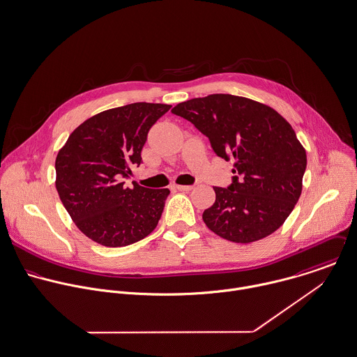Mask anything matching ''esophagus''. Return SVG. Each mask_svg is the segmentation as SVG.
<instances>
[{
    "label": "esophagus",
    "mask_w": 357,
    "mask_h": 357,
    "mask_svg": "<svg viewBox=\"0 0 357 357\" xmlns=\"http://www.w3.org/2000/svg\"><path fill=\"white\" fill-rule=\"evenodd\" d=\"M174 189L179 190V192H189L193 189V186L190 185H174Z\"/></svg>",
    "instance_id": "34e87169"
}]
</instances>
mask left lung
I'll use <instances>...</instances> for the list:
<instances>
[{"label":"left lung","instance_id":"8db88e82","mask_svg":"<svg viewBox=\"0 0 357 357\" xmlns=\"http://www.w3.org/2000/svg\"><path fill=\"white\" fill-rule=\"evenodd\" d=\"M171 112L204 134L216 155L234 158L231 185L214 188L215 203L203 213L207 227L241 244L276 231L301 196L306 169V151L284 117L229 93L195 98Z\"/></svg>","mask_w":357,"mask_h":357}]
</instances>
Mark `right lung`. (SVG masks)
Instances as JSON below:
<instances>
[{
  "label": "right lung",
  "mask_w": 357,
  "mask_h": 357,
  "mask_svg": "<svg viewBox=\"0 0 357 357\" xmlns=\"http://www.w3.org/2000/svg\"><path fill=\"white\" fill-rule=\"evenodd\" d=\"M169 105L138 102L105 110L78 126L55 161L56 190L75 226L105 247H124L157 226L168 189H147L132 182L131 167L153 124Z\"/></svg>",
  "instance_id": "right-lung-1"
}]
</instances>
